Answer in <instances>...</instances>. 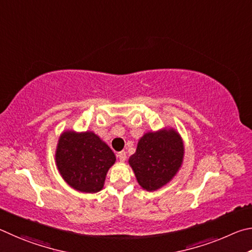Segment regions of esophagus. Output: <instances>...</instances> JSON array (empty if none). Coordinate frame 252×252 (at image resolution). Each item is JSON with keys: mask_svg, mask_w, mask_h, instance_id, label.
<instances>
[{"mask_svg": "<svg viewBox=\"0 0 252 252\" xmlns=\"http://www.w3.org/2000/svg\"><path fill=\"white\" fill-rule=\"evenodd\" d=\"M117 157L119 158V160H121L122 162H124L126 160V152H119L117 154Z\"/></svg>", "mask_w": 252, "mask_h": 252, "instance_id": "34e87169", "label": "esophagus"}]
</instances>
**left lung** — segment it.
I'll return each instance as SVG.
<instances>
[{
	"label": "left lung",
	"instance_id": "1",
	"mask_svg": "<svg viewBox=\"0 0 252 252\" xmlns=\"http://www.w3.org/2000/svg\"><path fill=\"white\" fill-rule=\"evenodd\" d=\"M184 155L182 136L176 129L166 127L145 133L128 162L139 186L147 191H155L177 175Z\"/></svg>",
	"mask_w": 252,
	"mask_h": 252
}]
</instances>
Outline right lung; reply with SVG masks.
<instances>
[{
    "label": "right lung",
    "mask_w": 252,
    "mask_h": 252,
    "mask_svg": "<svg viewBox=\"0 0 252 252\" xmlns=\"http://www.w3.org/2000/svg\"><path fill=\"white\" fill-rule=\"evenodd\" d=\"M55 161L66 184L77 191L94 193L103 189L116 157L94 131L65 130L57 143Z\"/></svg>",
    "instance_id": "right-lung-1"
}]
</instances>
